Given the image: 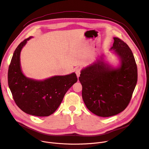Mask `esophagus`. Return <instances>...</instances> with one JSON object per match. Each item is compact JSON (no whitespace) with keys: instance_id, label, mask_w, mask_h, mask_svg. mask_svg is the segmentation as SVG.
<instances>
[{"instance_id":"1","label":"esophagus","mask_w":149,"mask_h":149,"mask_svg":"<svg viewBox=\"0 0 149 149\" xmlns=\"http://www.w3.org/2000/svg\"><path fill=\"white\" fill-rule=\"evenodd\" d=\"M80 71H81V70L79 68H77L75 69V73H76V75H77L78 78L79 77V76H80Z\"/></svg>"}]
</instances>
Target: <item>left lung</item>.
Segmentation results:
<instances>
[{
    "mask_svg": "<svg viewBox=\"0 0 149 149\" xmlns=\"http://www.w3.org/2000/svg\"><path fill=\"white\" fill-rule=\"evenodd\" d=\"M110 50L118 58L114 66L102 55L83 68L79 77L82 97L86 107L100 117H110L123 111L130 103L136 84L137 67L134 54L121 39L113 38Z\"/></svg>",
    "mask_w": 149,
    "mask_h": 149,
    "instance_id": "left-lung-1",
    "label": "left lung"
}]
</instances>
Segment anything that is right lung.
I'll list each match as a JSON object with an SVG mask.
<instances>
[{"label": "right lung", "mask_w": 149, "mask_h": 149, "mask_svg": "<svg viewBox=\"0 0 149 149\" xmlns=\"http://www.w3.org/2000/svg\"><path fill=\"white\" fill-rule=\"evenodd\" d=\"M32 38L25 39L14 51L8 69V86L15 102L23 111L38 117L49 116L55 112L65 93L78 79L75 72L42 80L27 77L22 69L20 54Z\"/></svg>", "instance_id": "right-lung-1"}]
</instances>
